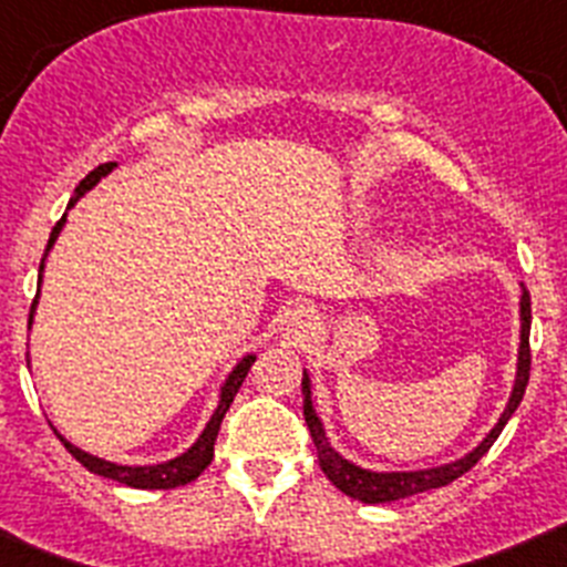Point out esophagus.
<instances>
[{"label": "esophagus", "instance_id": "1", "mask_svg": "<svg viewBox=\"0 0 567 567\" xmlns=\"http://www.w3.org/2000/svg\"><path fill=\"white\" fill-rule=\"evenodd\" d=\"M278 329L287 343H303V340L312 338L315 329H318V312H315L312 307H303V303L284 309V315H280L278 320Z\"/></svg>", "mask_w": 567, "mask_h": 567}]
</instances>
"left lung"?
Masks as SVG:
<instances>
[{
    "mask_svg": "<svg viewBox=\"0 0 567 567\" xmlns=\"http://www.w3.org/2000/svg\"><path fill=\"white\" fill-rule=\"evenodd\" d=\"M519 346H517V372H514V385H511L508 403H505L503 414L494 423L488 434L480 440L468 454L452 460V463L432 465V468H412V471H372L363 468V465L346 460L338 449H332L327 437V425L320 420L318 409H315L312 400V378L303 369V380H300V389H303V417H307L309 432H312L315 449H318L320 468L334 483V488H340L346 497L360 499L365 505H380V503H394V499L414 497V494H423V491L443 488V485L454 483L457 477H463L465 471H471L477 465V460L488 452L494 440L499 437V432L505 429V423L511 420V414L517 412V405L523 403L525 385H528V372H530V352H528V332H530V298L528 292H519Z\"/></svg>",
    "mask_w": 567,
    "mask_h": 567,
    "instance_id": "obj_1",
    "label": "left lung"
}]
</instances>
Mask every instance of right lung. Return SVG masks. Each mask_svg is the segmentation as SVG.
<instances>
[{
	"mask_svg": "<svg viewBox=\"0 0 567 567\" xmlns=\"http://www.w3.org/2000/svg\"><path fill=\"white\" fill-rule=\"evenodd\" d=\"M115 164H102V167H96L93 173L84 178L82 184L76 187V193H73V198H70L68 209H73L79 204V198H84V195L90 193V189L96 187L102 178H107L110 173H113ZM64 224H68V213L62 215V221L53 227V233H50V240H48V249H44L42 255V264H39V292H42V278H44V264H48V255L50 249H53V244H56V238L62 235ZM39 292H37V300H33V307H30V320H28V329L33 327V315H37V303H39ZM255 358L258 354L255 352H247L244 358H238V363L229 369L227 380L221 383V389H218V405H215V412L209 414L207 425H204V432L198 434V440H195L193 445H189L187 452H182L178 457L173 460H164V463H153V465H122V463H110V460L104 457H96V454L84 452V449H79V445L70 443L64 434H59L56 429L53 432L59 434V440L64 443V449H68L73 457L79 460V463L84 465L87 471H93V474H99V477H107V480H115V483L122 485H130V488H147V491H162V488H178V485H187L193 483L198 474H202L204 468H207L209 463H213V452H215V437H218V429H221V420L224 414L229 412V405H233L235 394H238L240 383H244V378H247L249 365L255 363ZM30 363V360H28ZM30 369V365H28Z\"/></svg>",
	"mask_w": 567,
	"mask_h": 567,
	"instance_id": "1",
	"label": "right lung"
}]
</instances>
